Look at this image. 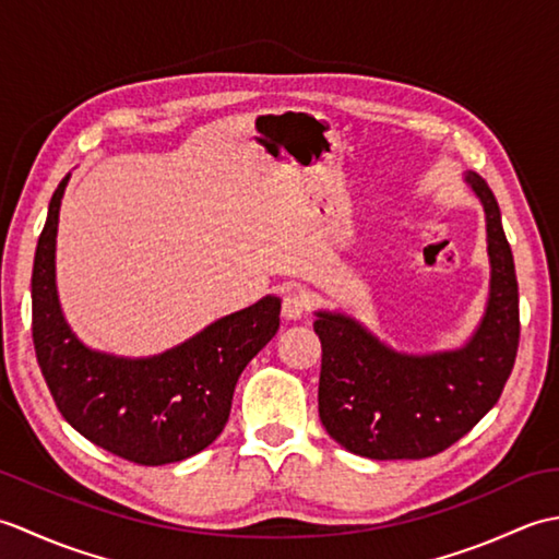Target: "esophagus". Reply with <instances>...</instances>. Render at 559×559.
Listing matches in <instances>:
<instances>
[{
  "mask_svg": "<svg viewBox=\"0 0 559 559\" xmlns=\"http://www.w3.org/2000/svg\"><path fill=\"white\" fill-rule=\"evenodd\" d=\"M305 312H307V300L302 293L288 290L283 295V317H286L288 322H295V319H300Z\"/></svg>",
  "mask_w": 559,
  "mask_h": 559,
  "instance_id": "esophagus-1",
  "label": "esophagus"
}]
</instances>
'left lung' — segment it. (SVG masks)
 <instances>
[{
	"label": "left lung",
	"instance_id": "8db88e82",
	"mask_svg": "<svg viewBox=\"0 0 559 559\" xmlns=\"http://www.w3.org/2000/svg\"><path fill=\"white\" fill-rule=\"evenodd\" d=\"M463 180L483 204L490 257L488 305L463 346L403 353L346 312H314L322 341L319 418L358 456L394 461L439 454L495 406L512 374L519 348L512 247L488 182L473 170L463 173Z\"/></svg>",
	"mask_w": 559,
	"mask_h": 559
}]
</instances>
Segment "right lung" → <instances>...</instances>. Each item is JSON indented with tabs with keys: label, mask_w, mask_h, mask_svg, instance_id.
I'll list each match as a JSON object with an SVG mask.
<instances>
[{
	"label": "right lung",
	"mask_w": 559,
	"mask_h": 559,
	"mask_svg": "<svg viewBox=\"0 0 559 559\" xmlns=\"http://www.w3.org/2000/svg\"><path fill=\"white\" fill-rule=\"evenodd\" d=\"M69 177L50 199L31 278L33 343L45 382L64 420L115 456L141 466L194 456L223 432L237 379L276 336L281 298L266 295L148 358L88 348L57 295L59 206Z\"/></svg>",
	"instance_id": "right-lung-1"
}]
</instances>
